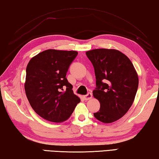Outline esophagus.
I'll return each mask as SVG.
<instances>
[{
    "mask_svg": "<svg viewBox=\"0 0 159 159\" xmlns=\"http://www.w3.org/2000/svg\"><path fill=\"white\" fill-rule=\"evenodd\" d=\"M84 100H89V99H92V93H88L87 94H86V95H84Z\"/></svg>",
    "mask_w": 159,
    "mask_h": 159,
    "instance_id": "esophagus-1",
    "label": "esophagus"
}]
</instances>
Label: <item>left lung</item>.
<instances>
[{
  "label": "left lung",
  "mask_w": 159,
  "mask_h": 159,
  "mask_svg": "<svg viewBox=\"0 0 159 159\" xmlns=\"http://www.w3.org/2000/svg\"><path fill=\"white\" fill-rule=\"evenodd\" d=\"M86 55L96 77L93 96L100 103L94 116L103 123H112L132 105L139 86L138 75L127 56L117 50L94 49Z\"/></svg>",
  "instance_id": "obj_1"
}]
</instances>
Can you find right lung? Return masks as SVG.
<instances>
[{"instance_id":"1","label":"right lung","mask_w":159,"mask_h":159,"mask_svg":"<svg viewBox=\"0 0 159 159\" xmlns=\"http://www.w3.org/2000/svg\"><path fill=\"white\" fill-rule=\"evenodd\" d=\"M76 51L47 50L33 57L26 68L25 94L33 110L52 122H62L80 99L73 93L66 75Z\"/></svg>"}]
</instances>
